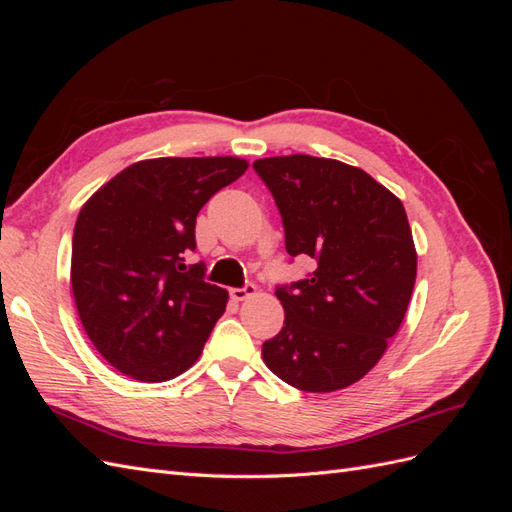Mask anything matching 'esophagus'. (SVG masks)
<instances>
[{"label": "esophagus", "instance_id": "1", "mask_svg": "<svg viewBox=\"0 0 512 512\" xmlns=\"http://www.w3.org/2000/svg\"><path fill=\"white\" fill-rule=\"evenodd\" d=\"M254 294H256L254 284H245L243 288H230V299H235V301H245V299L254 297Z\"/></svg>", "mask_w": 512, "mask_h": 512}]
</instances>
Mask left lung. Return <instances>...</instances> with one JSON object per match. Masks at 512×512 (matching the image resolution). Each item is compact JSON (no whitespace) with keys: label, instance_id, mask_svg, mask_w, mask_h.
Wrapping results in <instances>:
<instances>
[{"label":"left lung","instance_id":"8db88e82","mask_svg":"<svg viewBox=\"0 0 512 512\" xmlns=\"http://www.w3.org/2000/svg\"><path fill=\"white\" fill-rule=\"evenodd\" d=\"M282 215L286 252L305 280L277 286L286 318L262 359L294 389L331 393L361 380L397 333L416 280L401 200L365 170L314 156L254 162Z\"/></svg>","mask_w":512,"mask_h":512}]
</instances>
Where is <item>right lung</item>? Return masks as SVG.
<instances>
[{"label":"right lung","instance_id":"right-lung-1","mask_svg":"<svg viewBox=\"0 0 512 512\" xmlns=\"http://www.w3.org/2000/svg\"><path fill=\"white\" fill-rule=\"evenodd\" d=\"M247 170L239 158H156L128 166L76 218L70 282L85 333L121 374L164 382L203 352L228 292L205 282L196 215Z\"/></svg>","mask_w":512,"mask_h":512}]
</instances>
